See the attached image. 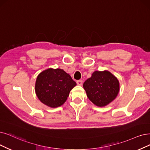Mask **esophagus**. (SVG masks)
Wrapping results in <instances>:
<instances>
[{"label":"esophagus","mask_w":150,"mask_h":150,"mask_svg":"<svg viewBox=\"0 0 150 150\" xmlns=\"http://www.w3.org/2000/svg\"><path fill=\"white\" fill-rule=\"evenodd\" d=\"M77 84L78 86H82V81L81 80H79V81H77Z\"/></svg>","instance_id":"34e87169"}]
</instances>
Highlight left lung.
<instances>
[{
  "instance_id": "left-lung-1",
  "label": "left lung",
  "mask_w": 150,
  "mask_h": 150,
  "mask_svg": "<svg viewBox=\"0 0 150 150\" xmlns=\"http://www.w3.org/2000/svg\"><path fill=\"white\" fill-rule=\"evenodd\" d=\"M88 99L96 106L103 107L115 100L120 86L117 77L110 71H94L83 84Z\"/></svg>"
}]
</instances>
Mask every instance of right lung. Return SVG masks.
<instances>
[{
  "mask_svg": "<svg viewBox=\"0 0 150 150\" xmlns=\"http://www.w3.org/2000/svg\"><path fill=\"white\" fill-rule=\"evenodd\" d=\"M76 83L62 69L48 68L38 76L35 92L43 104L50 108L62 106Z\"/></svg>",
  "mask_w": 150,
  "mask_h": 150,
  "instance_id": "obj_1",
  "label": "right lung"
}]
</instances>
